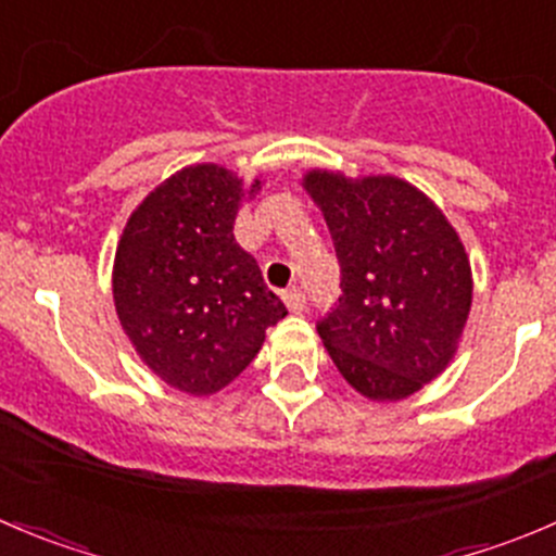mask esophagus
<instances>
[{
	"instance_id": "1",
	"label": "esophagus",
	"mask_w": 556,
	"mask_h": 556,
	"mask_svg": "<svg viewBox=\"0 0 556 556\" xmlns=\"http://www.w3.org/2000/svg\"><path fill=\"white\" fill-rule=\"evenodd\" d=\"M282 301H285V306H288L290 312H304V306H306V295L301 293L299 288H290V290H285L282 293Z\"/></svg>"
}]
</instances>
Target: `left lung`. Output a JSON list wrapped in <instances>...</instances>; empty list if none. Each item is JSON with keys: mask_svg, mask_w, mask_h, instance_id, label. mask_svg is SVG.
Instances as JSON below:
<instances>
[{"mask_svg": "<svg viewBox=\"0 0 556 556\" xmlns=\"http://www.w3.org/2000/svg\"><path fill=\"white\" fill-rule=\"evenodd\" d=\"M341 266L339 304L317 330L368 401H403L446 371L473 301L470 261L444 212L392 174L301 179Z\"/></svg>", "mask_w": 556, "mask_h": 556, "instance_id": "obj_1", "label": "left lung"}]
</instances>
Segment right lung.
I'll list each match as a JSON object with an SVG mask.
<instances>
[{"mask_svg": "<svg viewBox=\"0 0 556 556\" xmlns=\"http://www.w3.org/2000/svg\"><path fill=\"white\" fill-rule=\"evenodd\" d=\"M261 185L220 164L185 166L144 195L117 242L112 299L123 333L161 382L188 395L231 384L288 314L233 239L239 206Z\"/></svg>", "mask_w": 556, "mask_h": 556, "instance_id": "right-lung-1", "label": "right lung"}]
</instances>
